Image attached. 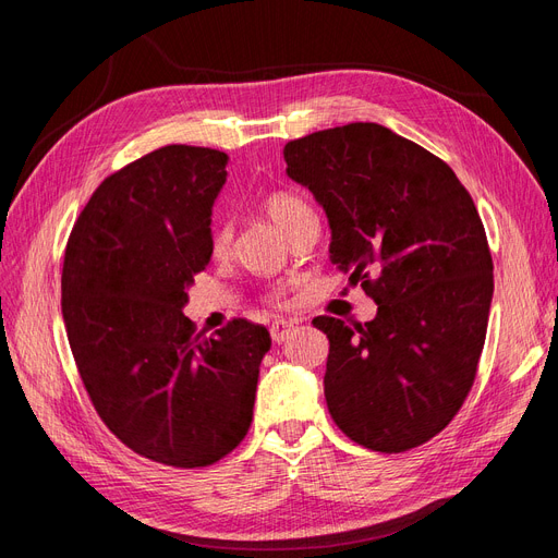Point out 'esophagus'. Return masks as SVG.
Masks as SVG:
<instances>
[{"label":"esophagus","instance_id":"obj_1","mask_svg":"<svg viewBox=\"0 0 558 558\" xmlns=\"http://www.w3.org/2000/svg\"><path fill=\"white\" fill-rule=\"evenodd\" d=\"M293 324L291 320H286V318H275L272 320V326H269V335H272V340L279 344V342H283V340H289V335L293 332Z\"/></svg>","mask_w":558,"mask_h":558}]
</instances>
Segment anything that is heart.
<instances>
[{
    "mask_svg": "<svg viewBox=\"0 0 558 558\" xmlns=\"http://www.w3.org/2000/svg\"><path fill=\"white\" fill-rule=\"evenodd\" d=\"M263 209L286 234H289L298 226L302 216L310 214L305 202H302L298 195H293L291 191L269 193L263 199ZM230 242H232V226L228 221L214 223L211 234H209V246H211L214 256H223V253L230 246Z\"/></svg>",
    "mask_w": 558,
    "mask_h": 558,
    "instance_id": "obj_1",
    "label": "heart"
}]
</instances>
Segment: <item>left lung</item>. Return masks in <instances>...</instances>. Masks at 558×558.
I'll return each instance as SVG.
<instances>
[{
    "label": "left lung",
    "mask_w": 558,
    "mask_h": 558,
    "mask_svg": "<svg viewBox=\"0 0 558 558\" xmlns=\"http://www.w3.org/2000/svg\"><path fill=\"white\" fill-rule=\"evenodd\" d=\"M283 158L326 209L332 263L377 302L356 330L314 318L330 416L365 449L424 445L461 410L484 349L494 260L475 202L445 160L377 123L312 132Z\"/></svg>",
    "instance_id": "obj_1"
}]
</instances>
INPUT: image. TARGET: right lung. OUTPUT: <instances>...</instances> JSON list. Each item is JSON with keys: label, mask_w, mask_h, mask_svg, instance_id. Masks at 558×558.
Wrapping results in <instances>:
<instances>
[{"label": "right lung", "mask_w": 558, "mask_h": 558, "mask_svg": "<svg viewBox=\"0 0 558 558\" xmlns=\"http://www.w3.org/2000/svg\"><path fill=\"white\" fill-rule=\"evenodd\" d=\"M226 162L205 146L150 150L97 185L64 248L62 318L93 408L128 449L172 468L244 440L272 344L246 318L195 335L181 310L211 258Z\"/></svg>", "instance_id": "obj_1"}]
</instances>
